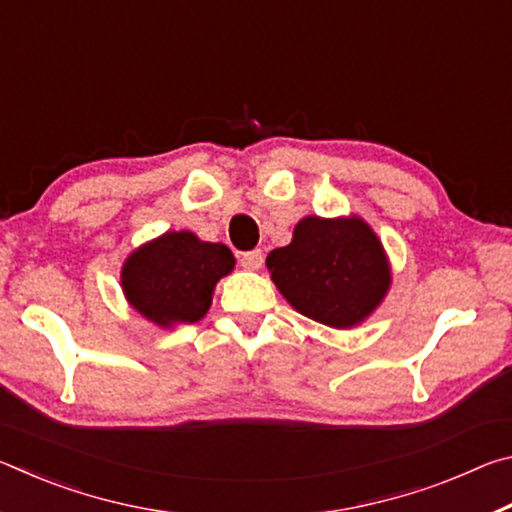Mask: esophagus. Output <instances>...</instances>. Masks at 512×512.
<instances>
[{
    "label": "esophagus",
    "instance_id": "esophagus-1",
    "mask_svg": "<svg viewBox=\"0 0 512 512\" xmlns=\"http://www.w3.org/2000/svg\"><path fill=\"white\" fill-rule=\"evenodd\" d=\"M241 266L246 268V271H259V268H262V264H264V253L262 250H250V253H244L241 255Z\"/></svg>",
    "mask_w": 512,
    "mask_h": 512
}]
</instances>
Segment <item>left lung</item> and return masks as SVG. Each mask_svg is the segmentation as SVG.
I'll list each match as a JSON object with an SVG mask.
<instances>
[{
  "mask_svg": "<svg viewBox=\"0 0 512 512\" xmlns=\"http://www.w3.org/2000/svg\"><path fill=\"white\" fill-rule=\"evenodd\" d=\"M266 268L298 314L334 329L368 320L393 282L384 244L357 214H307L293 228L291 244L268 253Z\"/></svg>",
  "mask_w": 512,
  "mask_h": 512,
  "instance_id": "8db88e82",
  "label": "left lung"
}]
</instances>
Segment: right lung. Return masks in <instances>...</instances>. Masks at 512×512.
Listing matches in <instances>:
<instances>
[{"label": "right lung", "mask_w": 512, "mask_h": 512, "mask_svg": "<svg viewBox=\"0 0 512 512\" xmlns=\"http://www.w3.org/2000/svg\"><path fill=\"white\" fill-rule=\"evenodd\" d=\"M235 264L225 244L169 230L124 259L121 291L137 314L162 329L198 323L210 311L216 282Z\"/></svg>", "instance_id": "obj_1"}]
</instances>
